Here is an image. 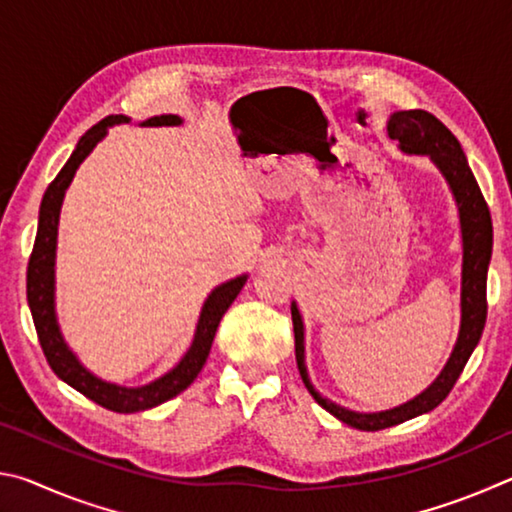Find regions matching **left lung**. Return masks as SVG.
<instances>
[{
	"mask_svg": "<svg viewBox=\"0 0 512 512\" xmlns=\"http://www.w3.org/2000/svg\"><path fill=\"white\" fill-rule=\"evenodd\" d=\"M388 135H391V140L400 142L406 153L429 155V158L438 164V169L443 171V176L447 178V183L456 196L463 230L461 332H458L456 348L452 352V357H449L447 366L427 391L420 393L415 400L397 406V409L391 411L354 413L343 409L339 404L325 400V397H320L314 391V386H311L305 368V332H302V318L298 314V307L291 305L293 336H296V361L307 391L325 411L332 413L334 418H339L341 422L361 431H379L395 427V424L411 420L415 415L436 409V406L449 395V391H452L456 379L461 377L467 359H470L476 343L481 339L485 316H488L485 287H488V264L492 255V219L488 203H485L481 189L476 185V178L470 164L465 160L461 144H458V140L443 121L433 117L427 110L395 112L391 121H388Z\"/></svg>",
	"mask_w": 512,
	"mask_h": 512,
	"instance_id": "1",
	"label": "left lung"
}]
</instances>
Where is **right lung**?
I'll list each match as a JSON object with an SVG mask.
<instances>
[{"mask_svg":"<svg viewBox=\"0 0 512 512\" xmlns=\"http://www.w3.org/2000/svg\"><path fill=\"white\" fill-rule=\"evenodd\" d=\"M128 121L121 115H110L101 119L99 124H94L88 133H85L79 144H76L74 153L69 155L65 167L58 171V176L51 180L45 196L40 203V216H38V232H36V244H33L29 266H27V300L33 316V325H36L40 348L45 352L47 363L56 375L69 384L76 391L90 397L92 402H97L103 409H110L115 413H135L144 409H153L162 402L171 400L178 393H183L185 388L192 384L198 377V372L205 366L207 354H210L216 327H219L221 318L228 307L239 296L241 287H244L246 275L237 277L216 287L210 298L205 300L201 320H198L196 334L192 348L187 350L183 361L167 375L151 381L149 386L142 388H121L115 384H106V381L97 379L85 370L72 352L67 350L63 336L58 332L56 314H54V257H56V235H58V214L60 203H63L65 189L72 183L79 164L88 158V153L97 146V142L106 135L108 126L121 124ZM180 124V117L176 115H162L151 117L146 121V126H176Z\"/></svg>","mask_w":512,"mask_h":512,"instance_id":"add662e5","label":"right lung"}]
</instances>
